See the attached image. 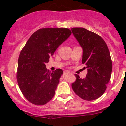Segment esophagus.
<instances>
[{
    "instance_id": "34e87169",
    "label": "esophagus",
    "mask_w": 126,
    "mask_h": 126,
    "mask_svg": "<svg viewBox=\"0 0 126 126\" xmlns=\"http://www.w3.org/2000/svg\"><path fill=\"white\" fill-rule=\"evenodd\" d=\"M69 73V71H64V73Z\"/></svg>"
}]
</instances>
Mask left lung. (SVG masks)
Listing matches in <instances>:
<instances>
[{"label": "left lung", "instance_id": "8db88e82", "mask_svg": "<svg viewBox=\"0 0 126 126\" xmlns=\"http://www.w3.org/2000/svg\"><path fill=\"white\" fill-rule=\"evenodd\" d=\"M83 50L82 63L88 73L81 79L78 74L72 83L74 93L84 100H96L104 93L111 78L112 62L106 43L98 34L83 28L71 29Z\"/></svg>", "mask_w": 126, "mask_h": 126}]
</instances>
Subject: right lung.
I'll use <instances>...</instances> for the list:
<instances>
[{"instance_id":"add662e5","label":"right lung","mask_w":126,"mask_h":126,"mask_svg":"<svg viewBox=\"0 0 126 126\" xmlns=\"http://www.w3.org/2000/svg\"><path fill=\"white\" fill-rule=\"evenodd\" d=\"M71 34L68 28L39 29L20 52L16 78L22 93L30 103L43 105L53 98L63 71L57 69L51 73L45 64Z\"/></svg>"}]
</instances>
